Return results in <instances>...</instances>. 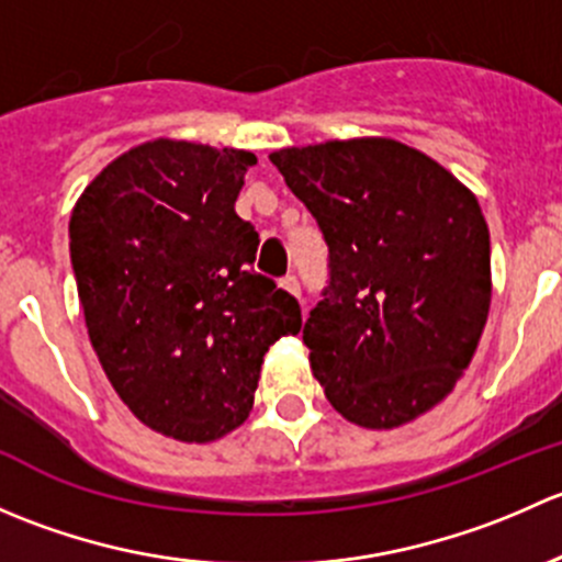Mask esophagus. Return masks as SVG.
<instances>
[{"label": "esophagus", "mask_w": 562, "mask_h": 562, "mask_svg": "<svg viewBox=\"0 0 562 562\" xmlns=\"http://www.w3.org/2000/svg\"><path fill=\"white\" fill-rule=\"evenodd\" d=\"M282 288H285L288 293H293V296L296 299H302V285H299V280L293 274H288V277H282V282H280Z\"/></svg>", "instance_id": "34e87169"}]
</instances>
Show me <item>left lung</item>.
<instances>
[{"label": "left lung", "instance_id": "obj_1", "mask_svg": "<svg viewBox=\"0 0 562 562\" xmlns=\"http://www.w3.org/2000/svg\"><path fill=\"white\" fill-rule=\"evenodd\" d=\"M313 214L328 280L304 323L310 364L348 422L391 429L438 405L490 315V228L473 192L389 138L269 157Z\"/></svg>", "mask_w": 562, "mask_h": 562}]
</instances>
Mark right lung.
Masks as SVG:
<instances>
[{"instance_id":"1","label":"right lung","mask_w":562,"mask_h":562,"mask_svg":"<svg viewBox=\"0 0 562 562\" xmlns=\"http://www.w3.org/2000/svg\"><path fill=\"white\" fill-rule=\"evenodd\" d=\"M255 155L151 140L113 160L70 217L89 339L124 405L157 432L206 443L252 411L260 364L302 307L252 269L234 203Z\"/></svg>"}]
</instances>
